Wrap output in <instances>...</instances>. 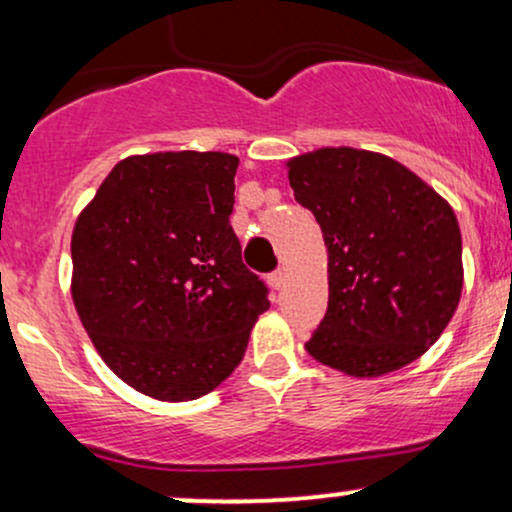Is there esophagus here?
<instances>
[{"instance_id":"34e87169","label":"esophagus","mask_w":512,"mask_h":512,"mask_svg":"<svg viewBox=\"0 0 512 512\" xmlns=\"http://www.w3.org/2000/svg\"><path fill=\"white\" fill-rule=\"evenodd\" d=\"M281 284H284V272L276 269V272L269 274V286H272V289H281Z\"/></svg>"}]
</instances>
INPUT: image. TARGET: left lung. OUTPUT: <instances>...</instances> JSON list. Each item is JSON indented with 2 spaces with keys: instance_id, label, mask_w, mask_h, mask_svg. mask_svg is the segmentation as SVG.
<instances>
[{
  "instance_id": "1",
  "label": "left lung",
  "mask_w": 512,
  "mask_h": 512,
  "mask_svg": "<svg viewBox=\"0 0 512 512\" xmlns=\"http://www.w3.org/2000/svg\"><path fill=\"white\" fill-rule=\"evenodd\" d=\"M296 202L327 245L330 303L308 354L354 378H378L426 354L462 293L455 211L395 158L317 149L291 158Z\"/></svg>"
}]
</instances>
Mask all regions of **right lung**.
I'll return each mask as SVG.
<instances>
[{"label":"right lung","mask_w":512,"mask_h":512,"mask_svg":"<svg viewBox=\"0 0 512 512\" xmlns=\"http://www.w3.org/2000/svg\"><path fill=\"white\" fill-rule=\"evenodd\" d=\"M236 170L223 151L129 156L76 219L81 325L117 378L161 402L219 387L269 308L228 221Z\"/></svg>","instance_id":"right-lung-1"}]
</instances>
